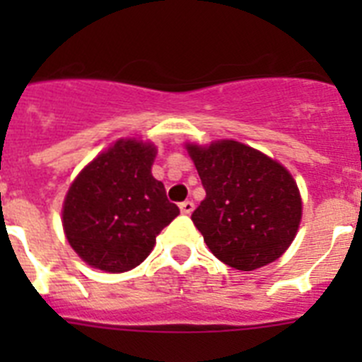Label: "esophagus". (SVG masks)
I'll list each match as a JSON object with an SVG mask.
<instances>
[{"instance_id": "34e87169", "label": "esophagus", "mask_w": 362, "mask_h": 362, "mask_svg": "<svg viewBox=\"0 0 362 362\" xmlns=\"http://www.w3.org/2000/svg\"><path fill=\"white\" fill-rule=\"evenodd\" d=\"M179 210H181V214H185V216H190V214L194 212V203H192V201H185V203L179 204Z\"/></svg>"}]
</instances>
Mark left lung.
Listing matches in <instances>:
<instances>
[{
  "instance_id": "8db88e82",
  "label": "left lung",
  "mask_w": 362,
  "mask_h": 362,
  "mask_svg": "<svg viewBox=\"0 0 362 362\" xmlns=\"http://www.w3.org/2000/svg\"><path fill=\"white\" fill-rule=\"evenodd\" d=\"M185 148L206 192L192 221L219 261L250 272L288 250L303 199L286 166L235 139L185 143Z\"/></svg>"
}]
</instances>
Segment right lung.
I'll return each instance as SVG.
<instances>
[{
	"label": "right lung",
	"instance_id": "obj_1",
	"mask_svg": "<svg viewBox=\"0 0 362 362\" xmlns=\"http://www.w3.org/2000/svg\"><path fill=\"white\" fill-rule=\"evenodd\" d=\"M158 146L121 137L99 152L70 183L63 201V232L88 267L108 274L141 264L156 238L179 216L165 185L152 175Z\"/></svg>",
	"mask_w": 362,
	"mask_h": 362
}]
</instances>
